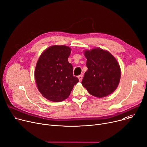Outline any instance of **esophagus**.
Wrapping results in <instances>:
<instances>
[{"label": "esophagus", "instance_id": "esophagus-1", "mask_svg": "<svg viewBox=\"0 0 147 147\" xmlns=\"http://www.w3.org/2000/svg\"><path fill=\"white\" fill-rule=\"evenodd\" d=\"M83 74H80V75H79V76H78V78H79V79L80 82H81V81L82 80V79H83Z\"/></svg>", "mask_w": 147, "mask_h": 147}]
</instances>
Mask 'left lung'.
I'll list each match as a JSON object with an SVG mask.
<instances>
[{
  "label": "left lung",
  "mask_w": 147,
  "mask_h": 147,
  "mask_svg": "<svg viewBox=\"0 0 147 147\" xmlns=\"http://www.w3.org/2000/svg\"><path fill=\"white\" fill-rule=\"evenodd\" d=\"M87 58L82 85L92 96L103 97L112 93L121 79L120 66L108 51L100 48L85 51Z\"/></svg>",
  "instance_id": "obj_1"
}]
</instances>
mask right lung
Segmentation results:
<instances>
[{
    "label": "right lung",
    "mask_w": 147,
    "mask_h": 147,
    "mask_svg": "<svg viewBox=\"0 0 147 147\" xmlns=\"http://www.w3.org/2000/svg\"><path fill=\"white\" fill-rule=\"evenodd\" d=\"M70 47L54 45L41 54L36 63L35 77L42 95L53 102L63 101L79 82L73 76V65L68 61Z\"/></svg>",
    "instance_id": "add662e5"
}]
</instances>
